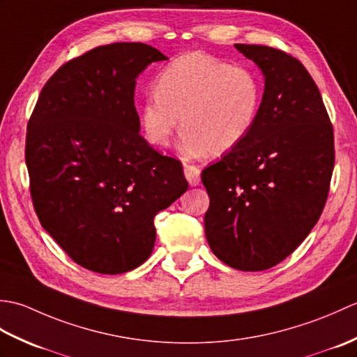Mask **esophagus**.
<instances>
[{
	"mask_svg": "<svg viewBox=\"0 0 357 357\" xmlns=\"http://www.w3.org/2000/svg\"><path fill=\"white\" fill-rule=\"evenodd\" d=\"M184 174L188 181V184L192 187L198 185L201 183V170L199 167L192 165V164H184Z\"/></svg>",
	"mask_w": 357,
	"mask_h": 357,
	"instance_id": "obj_1",
	"label": "esophagus"
}]
</instances>
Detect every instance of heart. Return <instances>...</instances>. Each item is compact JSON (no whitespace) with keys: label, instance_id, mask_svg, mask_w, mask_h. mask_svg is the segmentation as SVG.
<instances>
[{"label":"heart","instance_id":"b5f03b06","mask_svg":"<svg viewBox=\"0 0 357 357\" xmlns=\"http://www.w3.org/2000/svg\"><path fill=\"white\" fill-rule=\"evenodd\" d=\"M155 95L142 104V132L156 147L169 146L173 133L184 135L190 153L224 155L244 141L262 101L257 75L204 53H188L165 67Z\"/></svg>","mask_w":357,"mask_h":357}]
</instances>
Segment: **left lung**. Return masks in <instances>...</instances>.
Returning <instances> with one entry per match:
<instances>
[{"label":"left lung","instance_id":"left-lung-1","mask_svg":"<svg viewBox=\"0 0 357 357\" xmlns=\"http://www.w3.org/2000/svg\"><path fill=\"white\" fill-rule=\"evenodd\" d=\"M262 70L265 89L247 138L201 173L210 196L206 236L218 259L262 271L290 256L327 202L335 135L319 89L299 59L234 44Z\"/></svg>","mask_w":357,"mask_h":357}]
</instances>
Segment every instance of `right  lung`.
Listing matches in <instances>:
<instances>
[{"label":"right lung","instance_id":"obj_1","mask_svg":"<svg viewBox=\"0 0 357 357\" xmlns=\"http://www.w3.org/2000/svg\"><path fill=\"white\" fill-rule=\"evenodd\" d=\"M165 59L142 43L95 47L52 75L29 119L38 219L72 261L101 275L146 262L153 218L188 188L183 164L139 135L133 101L138 75Z\"/></svg>","mask_w":357,"mask_h":357}]
</instances>
